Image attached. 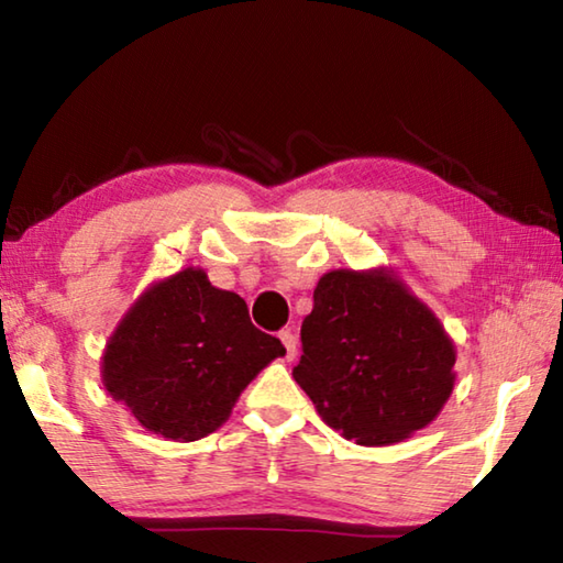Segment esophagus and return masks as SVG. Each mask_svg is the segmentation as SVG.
<instances>
[{"instance_id":"34e87169","label":"esophagus","mask_w":563,"mask_h":563,"mask_svg":"<svg viewBox=\"0 0 563 563\" xmlns=\"http://www.w3.org/2000/svg\"><path fill=\"white\" fill-rule=\"evenodd\" d=\"M280 342L285 345V357L295 360V355H298V338H295V332L292 330H283L280 332Z\"/></svg>"}]
</instances>
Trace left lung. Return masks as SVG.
Returning a JSON list of instances; mask_svg holds the SVG:
<instances>
[{
  "instance_id": "obj_1",
  "label": "left lung",
  "mask_w": 563,
  "mask_h": 563,
  "mask_svg": "<svg viewBox=\"0 0 563 563\" xmlns=\"http://www.w3.org/2000/svg\"><path fill=\"white\" fill-rule=\"evenodd\" d=\"M295 383L345 440L385 446L432 424L450 399L456 347L397 271L322 275L300 328Z\"/></svg>"
}]
</instances>
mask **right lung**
Instances as JSON below:
<instances>
[{"label": "right lung", "mask_w": 563, "mask_h": 563, "mask_svg": "<svg viewBox=\"0 0 563 563\" xmlns=\"http://www.w3.org/2000/svg\"><path fill=\"white\" fill-rule=\"evenodd\" d=\"M285 347L247 305L196 265L158 278L131 302L101 355L103 389L151 434L203 440Z\"/></svg>", "instance_id": "1"}]
</instances>
